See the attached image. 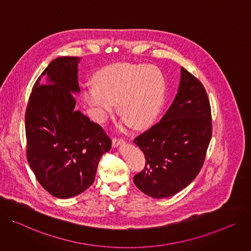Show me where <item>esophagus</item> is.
<instances>
[{
  "label": "esophagus",
  "mask_w": 251,
  "mask_h": 251,
  "mask_svg": "<svg viewBox=\"0 0 251 251\" xmlns=\"http://www.w3.org/2000/svg\"><path fill=\"white\" fill-rule=\"evenodd\" d=\"M124 143H125V140L123 137H120V136L113 137V147H118V146H120L121 144H124Z\"/></svg>",
  "instance_id": "1"
}]
</instances>
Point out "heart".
<instances>
[{
  "label": "heart",
  "instance_id": "1",
  "mask_svg": "<svg viewBox=\"0 0 251 251\" xmlns=\"http://www.w3.org/2000/svg\"><path fill=\"white\" fill-rule=\"evenodd\" d=\"M94 83L86 89L85 100L100 123L114 113L118 102L119 113L128 124L143 128L154 121L163 101L164 79L154 66L111 65L95 75Z\"/></svg>",
  "mask_w": 251,
  "mask_h": 251
}]
</instances>
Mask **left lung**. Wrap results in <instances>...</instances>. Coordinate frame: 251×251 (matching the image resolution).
I'll use <instances>...</instances> for the list:
<instances>
[{
	"label": "left lung",
	"mask_w": 251,
	"mask_h": 251,
	"mask_svg": "<svg viewBox=\"0 0 251 251\" xmlns=\"http://www.w3.org/2000/svg\"><path fill=\"white\" fill-rule=\"evenodd\" d=\"M211 108L199 78L181 68L177 95L161 120L133 143L146 157L144 170L133 176L142 192L153 199L175 196L201 172L211 134Z\"/></svg>",
	"instance_id": "left-lung-1"
}]
</instances>
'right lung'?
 <instances>
[{
    "instance_id": "right-lung-1",
    "label": "right lung",
    "mask_w": 251,
    "mask_h": 251,
    "mask_svg": "<svg viewBox=\"0 0 251 251\" xmlns=\"http://www.w3.org/2000/svg\"><path fill=\"white\" fill-rule=\"evenodd\" d=\"M79 60H53L36 80L25 115L26 159L40 184L59 199L90 187L101 155L111 148L100 125L74 110Z\"/></svg>"
}]
</instances>
